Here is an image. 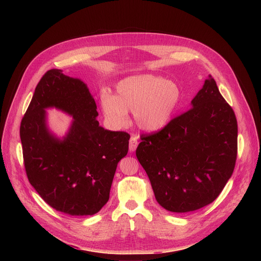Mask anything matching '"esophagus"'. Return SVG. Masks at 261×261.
I'll return each mask as SVG.
<instances>
[{"label":"esophagus","mask_w":261,"mask_h":261,"mask_svg":"<svg viewBox=\"0 0 261 261\" xmlns=\"http://www.w3.org/2000/svg\"><path fill=\"white\" fill-rule=\"evenodd\" d=\"M137 145H138V137L135 136V135L131 136L130 141H129V151L134 152L136 150Z\"/></svg>","instance_id":"esophagus-1"}]
</instances>
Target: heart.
<instances>
[{"mask_svg":"<svg viewBox=\"0 0 261 261\" xmlns=\"http://www.w3.org/2000/svg\"><path fill=\"white\" fill-rule=\"evenodd\" d=\"M180 98V89L174 82L143 74L122 80L117 85V95L102 94L100 104L111 128H124L129 122L128 111H133L136 126L151 133L168 125Z\"/></svg>","mask_w":261,"mask_h":261,"instance_id":"1","label":"heart"}]
</instances>
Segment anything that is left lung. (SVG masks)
I'll return each instance as SVG.
<instances>
[{"label": "left lung", "instance_id": "8db88e82", "mask_svg": "<svg viewBox=\"0 0 261 261\" xmlns=\"http://www.w3.org/2000/svg\"><path fill=\"white\" fill-rule=\"evenodd\" d=\"M237 153L236 115L211 75L188 111L160 132L141 135L136 148L157 202L180 214L219 196L233 172Z\"/></svg>", "mask_w": 261, "mask_h": 261}]
</instances>
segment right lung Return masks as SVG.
Wrapping results in <instances>:
<instances>
[{
    "label": "right lung",
    "mask_w": 261,
    "mask_h": 261,
    "mask_svg": "<svg viewBox=\"0 0 261 261\" xmlns=\"http://www.w3.org/2000/svg\"><path fill=\"white\" fill-rule=\"evenodd\" d=\"M50 108L72 118L62 138L49 129ZM97 117L87 84L51 69L37 85L20 124L30 184L51 207L70 216H92L106 204L118 163L128 153L130 135L104 129Z\"/></svg>",
    "instance_id": "add662e5"
}]
</instances>
